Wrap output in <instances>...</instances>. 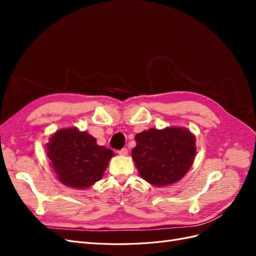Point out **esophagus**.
I'll use <instances>...</instances> for the list:
<instances>
[{
  "label": "esophagus",
  "instance_id": "obj_1",
  "mask_svg": "<svg viewBox=\"0 0 256 256\" xmlns=\"http://www.w3.org/2000/svg\"><path fill=\"white\" fill-rule=\"evenodd\" d=\"M118 152V154H120V156H126V154H128V150L127 148H122Z\"/></svg>",
  "mask_w": 256,
  "mask_h": 256
}]
</instances>
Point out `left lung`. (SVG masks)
<instances>
[{
  "label": "left lung",
  "mask_w": 256,
  "mask_h": 256,
  "mask_svg": "<svg viewBox=\"0 0 256 256\" xmlns=\"http://www.w3.org/2000/svg\"><path fill=\"white\" fill-rule=\"evenodd\" d=\"M132 157L150 184L162 187L180 180L196 156V138L184 128H152L136 136Z\"/></svg>",
  "instance_id": "1"
}]
</instances>
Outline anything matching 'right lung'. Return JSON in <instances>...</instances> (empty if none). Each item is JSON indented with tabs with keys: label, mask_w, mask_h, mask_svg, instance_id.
Here are the masks:
<instances>
[{
	"label": "right lung",
	"mask_w": 256,
	"mask_h": 256,
	"mask_svg": "<svg viewBox=\"0 0 256 256\" xmlns=\"http://www.w3.org/2000/svg\"><path fill=\"white\" fill-rule=\"evenodd\" d=\"M48 157L58 180L76 189L88 188L102 178L114 152L76 128L60 129L47 144Z\"/></svg>",
	"instance_id": "obj_1"
}]
</instances>
